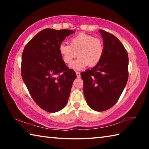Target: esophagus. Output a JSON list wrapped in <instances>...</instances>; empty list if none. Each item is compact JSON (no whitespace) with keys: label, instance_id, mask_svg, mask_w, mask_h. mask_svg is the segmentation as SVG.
<instances>
[{"label":"esophagus","instance_id":"1","mask_svg":"<svg viewBox=\"0 0 149 149\" xmlns=\"http://www.w3.org/2000/svg\"><path fill=\"white\" fill-rule=\"evenodd\" d=\"M75 73H76V75H77V77H80V76H81V74H80V72H76Z\"/></svg>","mask_w":149,"mask_h":149}]
</instances>
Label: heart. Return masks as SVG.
I'll list each match as a JSON object with an SVG mask.
<instances>
[{
	"label": "heart",
	"instance_id": "1",
	"mask_svg": "<svg viewBox=\"0 0 149 149\" xmlns=\"http://www.w3.org/2000/svg\"><path fill=\"white\" fill-rule=\"evenodd\" d=\"M104 46L101 39L93 35L80 33L69 40V45L61 43L59 52L65 64H72L77 55L78 59L71 65L75 70L95 66L100 62L104 54Z\"/></svg>",
	"mask_w": 149,
	"mask_h": 149
}]
</instances>
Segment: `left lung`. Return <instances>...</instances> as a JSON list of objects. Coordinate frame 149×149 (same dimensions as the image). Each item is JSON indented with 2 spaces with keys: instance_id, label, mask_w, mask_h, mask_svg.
Instances as JSON below:
<instances>
[{
  "instance_id": "1",
  "label": "left lung",
  "mask_w": 149,
  "mask_h": 149,
  "mask_svg": "<svg viewBox=\"0 0 149 149\" xmlns=\"http://www.w3.org/2000/svg\"><path fill=\"white\" fill-rule=\"evenodd\" d=\"M104 46L100 62L81 73L87 104L102 112L112 107L119 99L128 79V54L114 35L99 29Z\"/></svg>"
}]
</instances>
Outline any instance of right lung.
Here are the masks:
<instances>
[{
  "label": "right lung",
  "instance_id": "obj_1",
  "mask_svg": "<svg viewBox=\"0 0 149 149\" xmlns=\"http://www.w3.org/2000/svg\"><path fill=\"white\" fill-rule=\"evenodd\" d=\"M74 33L45 29L30 40L22 53V79L32 99L47 112H58L68 101L76 74L62 60L59 46Z\"/></svg>",
  "mask_w": 149,
  "mask_h": 149
}]
</instances>
